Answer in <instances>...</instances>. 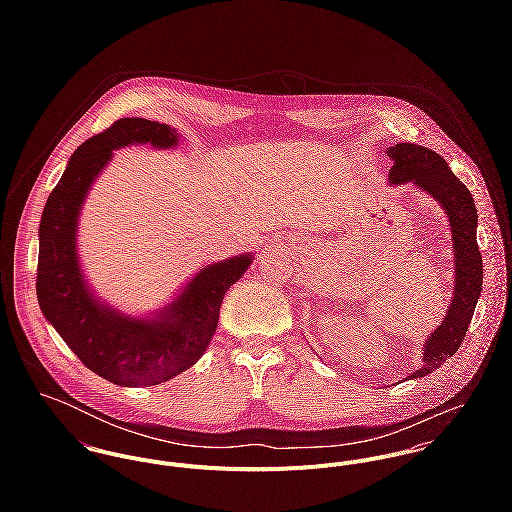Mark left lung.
Masks as SVG:
<instances>
[{
    "mask_svg": "<svg viewBox=\"0 0 512 512\" xmlns=\"http://www.w3.org/2000/svg\"><path fill=\"white\" fill-rule=\"evenodd\" d=\"M386 151L394 161L388 175L390 183H414L430 193L447 213L451 226L455 292L447 315L424 345V366L410 374V378H420L434 372L443 361L455 355L483 290V260L477 246V209L471 191L453 175L445 159L436 151L416 144H396Z\"/></svg>",
    "mask_w": 512,
    "mask_h": 512,
    "instance_id": "obj_1",
    "label": "left lung"
}]
</instances>
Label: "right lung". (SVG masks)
<instances>
[{"label":"right lung","instance_id":"add662e5","mask_svg":"<svg viewBox=\"0 0 512 512\" xmlns=\"http://www.w3.org/2000/svg\"><path fill=\"white\" fill-rule=\"evenodd\" d=\"M132 144L167 149L179 136L167 124L122 118L78 146L43 209L37 299L86 368L120 386H153L201 359L217 331L222 297L248 270L252 254L205 266L155 317H130L100 303L78 264V215L112 151Z\"/></svg>","mask_w":512,"mask_h":512}]
</instances>
